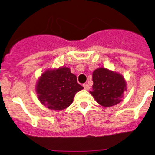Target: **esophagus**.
<instances>
[{"label":"esophagus","instance_id":"obj_1","mask_svg":"<svg viewBox=\"0 0 155 155\" xmlns=\"http://www.w3.org/2000/svg\"><path fill=\"white\" fill-rule=\"evenodd\" d=\"M83 86H84V89H86V90H88L90 88V86H88V84H84V85H83Z\"/></svg>","mask_w":155,"mask_h":155}]
</instances>
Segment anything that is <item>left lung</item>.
I'll return each mask as SVG.
<instances>
[{"label":"left lung","mask_w":155,"mask_h":155,"mask_svg":"<svg viewBox=\"0 0 155 155\" xmlns=\"http://www.w3.org/2000/svg\"><path fill=\"white\" fill-rule=\"evenodd\" d=\"M92 76L94 84L90 94L99 104L110 107L122 101L127 86L121 74L106 68H98L93 72Z\"/></svg>","instance_id":"1"}]
</instances>
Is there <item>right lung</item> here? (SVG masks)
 <instances>
[{"instance_id": "1", "label": "right lung", "mask_w": 155, "mask_h": 155, "mask_svg": "<svg viewBox=\"0 0 155 155\" xmlns=\"http://www.w3.org/2000/svg\"><path fill=\"white\" fill-rule=\"evenodd\" d=\"M84 87L68 67L47 70L39 79L36 92L39 101L49 109L61 110L69 107Z\"/></svg>"}]
</instances>
